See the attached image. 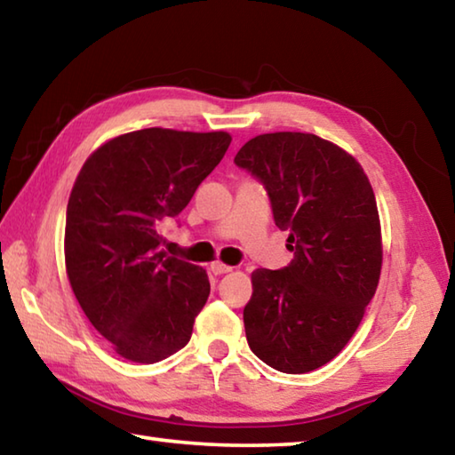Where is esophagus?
Wrapping results in <instances>:
<instances>
[{
	"instance_id": "obj_1",
	"label": "esophagus",
	"mask_w": 455,
	"mask_h": 455,
	"mask_svg": "<svg viewBox=\"0 0 455 455\" xmlns=\"http://www.w3.org/2000/svg\"><path fill=\"white\" fill-rule=\"evenodd\" d=\"M211 270H212V275H227V272H230L233 270V267H228V264H222V262H212L211 264Z\"/></svg>"
}]
</instances>
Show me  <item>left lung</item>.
<instances>
[{"label":"left lung","mask_w":455,"mask_h":455,"mask_svg":"<svg viewBox=\"0 0 455 455\" xmlns=\"http://www.w3.org/2000/svg\"><path fill=\"white\" fill-rule=\"evenodd\" d=\"M267 191L288 233V267L252 272L244 307L251 350L284 374L338 356L376 292L382 236L376 196L358 161L310 133H267L235 156Z\"/></svg>","instance_id":"left-lung-1"}]
</instances>
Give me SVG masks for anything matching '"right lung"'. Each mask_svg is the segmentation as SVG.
Here are the masks:
<instances>
[{
    "mask_svg": "<svg viewBox=\"0 0 455 455\" xmlns=\"http://www.w3.org/2000/svg\"><path fill=\"white\" fill-rule=\"evenodd\" d=\"M230 135L141 129L85 161L68 203L65 267L91 324L123 358L155 364L191 340L209 299L206 272L159 251L177 219L225 156Z\"/></svg>",
    "mask_w": 455,
    "mask_h": 455,
    "instance_id": "add662e5",
    "label": "right lung"
}]
</instances>
